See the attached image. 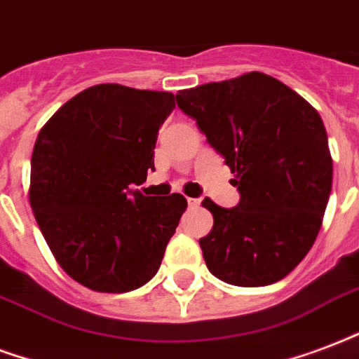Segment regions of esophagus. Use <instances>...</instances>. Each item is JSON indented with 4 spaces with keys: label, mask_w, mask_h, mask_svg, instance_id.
<instances>
[{
    "label": "esophagus",
    "mask_w": 359,
    "mask_h": 359,
    "mask_svg": "<svg viewBox=\"0 0 359 359\" xmlns=\"http://www.w3.org/2000/svg\"><path fill=\"white\" fill-rule=\"evenodd\" d=\"M187 204H189V208H198L201 206V198H187Z\"/></svg>",
    "instance_id": "obj_1"
}]
</instances>
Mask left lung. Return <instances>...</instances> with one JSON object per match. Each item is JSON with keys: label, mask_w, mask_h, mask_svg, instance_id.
Masks as SVG:
<instances>
[{"label": "left lung", "mask_w": 359, "mask_h": 359, "mask_svg": "<svg viewBox=\"0 0 359 359\" xmlns=\"http://www.w3.org/2000/svg\"><path fill=\"white\" fill-rule=\"evenodd\" d=\"M176 102L225 158L241 193L234 208L202 201L214 215L198 241L208 271L241 287L278 282L309 253L330 201L333 161L322 117L261 72L180 90Z\"/></svg>", "instance_id": "8db88e82"}]
</instances>
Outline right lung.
Segmentation results:
<instances>
[{
	"mask_svg": "<svg viewBox=\"0 0 359 359\" xmlns=\"http://www.w3.org/2000/svg\"><path fill=\"white\" fill-rule=\"evenodd\" d=\"M174 107L172 93L106 83L67 100L37 134L29 206L58 265L88 290L132 292L157 274L187 201L130 185L155 170Z\"/></svg>",
	"mask_w": 359,
	"mask_h": 359,
	"instance_id": "1",
	"label": "right lung"
}]
</instances>
